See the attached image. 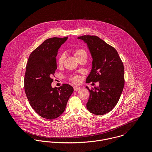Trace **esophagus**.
<instances>
[{"instance_id": "1", "label": "esophagus", "mask_w": 152, "mask_h": 152, "mask_svg": "<svg viewBox=\"0 0 152 152\" xmlns=\"http://www.w3.org/2000/svg\"><path fill=\"white\" fill-rule=\"evenodd\" d=\"M81 87H77V86H75V87H74V91H78V90H80V89H81Z\"/></svg>"}]
</instances>
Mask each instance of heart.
I'll return each instance as SVG.
<instances>
[{"label":"heart","mask_w":152,"mask_h":152,"mask_svg":"<svg viewBox=\"0 0 152 152\" xmlns=\"http://www.w3.org/2000/svg\"><path fill=\"white\" fill-rule=\"evenodd\" d=\"M74 54L75 57L77 58L78 57L83 56V55H87V53L84 50L83 48H77L74 51ZM64 55L63 54H60L58 58H57V64L59 65H63L64 60ZM80 80V78L78 77H74L72 78V81L75 83L78 82Z\"/></svg>","instance_id":"heart-1"}]
</instances>
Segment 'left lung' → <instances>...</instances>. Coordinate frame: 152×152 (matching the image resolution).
<instances>
[{
  "instance_id": "8db88e82",
  "label": "left lung",
  "mask_w": 152,
  "mask_h": 152,
  "mask_svg": "<svg viewBox=\"0 0 152 152\" xmlns=\"http://www.w3.org/2000/svg\"><path fill=\"white\" fill-rule=\"evenodd\" d=\"M87 44L92 58L91 71L87 83L99 82L90 90L87 108L91 113L102 115L117 104L124 87V66L117 51L95 36L78 37Z\"/></svg>"
}]
</instances>
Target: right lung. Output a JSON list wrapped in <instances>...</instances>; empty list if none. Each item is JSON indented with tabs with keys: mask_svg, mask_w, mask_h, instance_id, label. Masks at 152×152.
Instances as JSON below:
<instances>
[{
	"mask_svg": "<svg viewBox=\"0 0 152 152\" xmlns=\"http://www.w3.org/2000/svg\"><path fill=\"white\" fill-rule=\"evenodd\" d=\"M67 39H47L31 53L26 65L24 90L27 98L32 108L45 119L59 117L64 112L74 91L73 88L66 84L58 88L51 87V76L57 69L56 57Z\"/></svg>",
	"mask_w": 152,
	"mask_h": 152,
	"instance_id": "add662e5",
	"label": "right lung"
}]
</instances>
